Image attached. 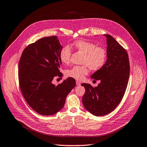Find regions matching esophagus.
Returning <instances> with one entry per match:
<instances>
[{
  "mask_svg": "<svg viewBox=\"0 0 147 147\" xmlns=\"http://www.w3.org/2000/svg\"><path fill=\"white\" fill-rule=\"evenodd\" d=\"M76 85H77V86H80V85H81V82H79V81H77L76 82Z\"/></svg>",
  "mask_w": 147,
  "mask_h": 147,
  "instance_id": "1",
  "label": "esophagus"
}]
</instances>
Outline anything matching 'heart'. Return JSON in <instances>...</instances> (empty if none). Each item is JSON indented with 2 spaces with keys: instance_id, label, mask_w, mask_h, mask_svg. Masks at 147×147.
<instances>
[{
  "instance_id": "heart-1",
  "label": "heart",
  "mask_w": 147,
  "mask_h": 147,
  "mask_svg": "<svg viewBox=\"0 0 147 147\" xmlns=\"http://www.w3.org/2000/svg\"><path fill=\"white\" fill-rule=\"evenodd\" d=\"M76 51L83 53L81 66H74L66 71V76L76 80H82L89 73V68L92 71H97L105 64L107 59V50L97 46L95 43L84 40L75 41L72 45ZM72 54L68 45L63 47L59 52V58L62 63L68 65Z\"/></svg>"
}]
</instances>
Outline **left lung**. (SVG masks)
<instances>
[{
    "instance_id": "obj_1",
    "label": "left lung",
    "mask_w": 147,
    "mask_h": 147,
    "mask_svg": "<svg viewBox=\"0 0 147 147\" xmlns=\"http://www.w3.org/2000/svg\"><path fill=\"white\" fill-rule=\"evenodd\" d=\"M104 36L107 37V60L90 77L100 80V83L95 87L89 84H81L86 89L82 99L83 105L96 116L108 114L119 104L126 90L130 73L126 50L111 36Z\"/></svg>"
}]
</instances>
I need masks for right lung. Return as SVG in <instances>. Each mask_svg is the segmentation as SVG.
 <instances>
[{
    "label": "right lung",
    "instance_id": "add662e5",
    "mask_svg": "<svg viewBox=\"0 0 147 147\" xmlns=\"http://www.w3.org/2000/svg\"><path fill=\"white\" fill-rule=\"evenodd\" d=\"M57 36L42 37L24 49L18 66L22 93L36 112L44 116L55 114L63 107L67 95L76 86V81L67 78L57 86L55 77H62L59 52L62 48Z\"/></svg>",
    "mask_w": 147,
    "mask_h": 147
}]
</instances>
